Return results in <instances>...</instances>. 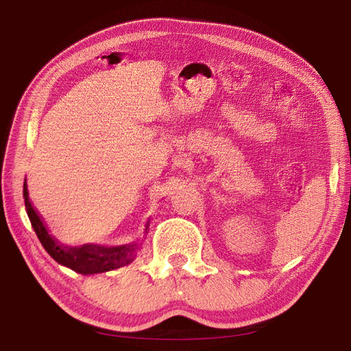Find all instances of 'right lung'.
<instances>
[{"mask_svg":"<svg viewBox=\"0 0 351 351\" xmlns=\"http://www.w3.org/2000/svg\"><path fill=\"white\" fill-rule=\"evenodd\" d=\"M24 199L28 219L32 221L37 238L42 243L43 249L58 264L68 267L80 274H95L116 270V268L131 264L136 259L140 244H126L117 245V247H106V245L98 244H84L81 247H69V245L60 244L48 232L40 215L36 213L32 202H29L27 184H24ZM147 228L149 221L145 234H147Z\"/></svg>","mask_w":351,"mask_h":351,"instance_id":"1","label":"right lung"}]
</instances>
